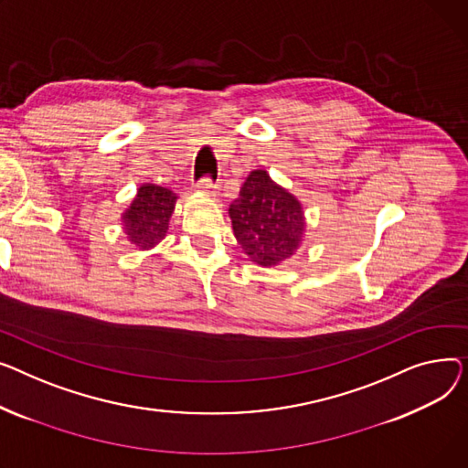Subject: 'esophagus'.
<instances>
[{"label": "esophagus", "mask_w": 468, "mask_h": 468, "mask_svg": "<svg viewBox=\"0 0 468 468\" xmlns=\"http://www.w3.org/2000/svg\"><path fill=\"white\" fill-rule=\"evenodd\" d=\"M195 186H197V190H198V192H206V195H215L217 188H218V185H217L211 177H204V179H200Z\"/></svg>", "instance_id": "esophagus-1"}]
</instances>
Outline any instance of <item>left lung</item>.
<instances>
[{
    "mask_svg": "<svg viewBox=\"0 0 468 468\" xmlns=\"http://www.w3.org/2000/svg\"><path fill=\"white\" fill-rule=\"evenodd\" d=\"M229 215L241 250L264 268L294 255L304 238V211L264 170L247 176Z\"/></svg>",
    "mask_w": 468,
    "mask_h": 468,
    "instance_id": "1",
    "label": "left lung"
}]
</instances>
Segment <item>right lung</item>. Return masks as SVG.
Masks as SVG:
<instances>
[{
  "mask_svg": "<svg viewBox=\"0 0 468 468\" xmlns=\"http://www.w3.org/2000/svg\"><path fill=\"white\" fill-rule=\"evenodd\" d=\"M177 197L170 188L158 185H142L122 215V223L130 243L137 250H151L168 232L170 217Z\"/></svg>",
  "mask_w": 468,
  "mask_h": 468,
  "instance_id": "right-lung-1",
  "label": "right lung"
}]
</instances>
